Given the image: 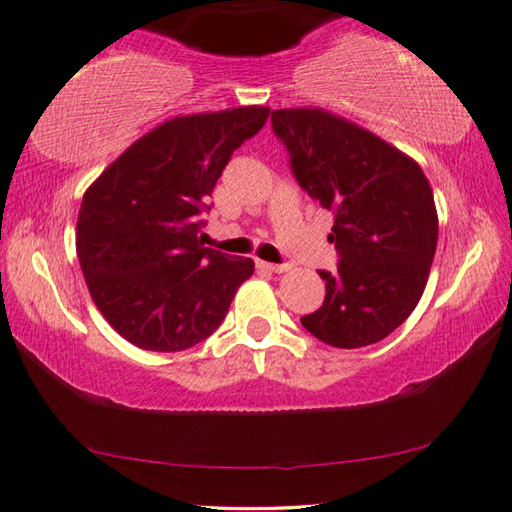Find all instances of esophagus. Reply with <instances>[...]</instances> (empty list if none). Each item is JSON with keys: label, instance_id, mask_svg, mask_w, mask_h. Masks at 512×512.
I'll list each match as a JSON object with an SVG mask.
<instances>
[{"label": "esophagus", "instance_id": "obj_1", "mask_svg": "<svg viewBox=\"0 0 512 512\" xmlns=\"http://www.w3.org/2000/svg\"><path fill=\"white\" fill-rule=\"evenodd\" d=\"M256 265L261 267V270H265V272H277V274H281V272H286V270H288V265H286V263H265V261H258Z\"/></svg>", "mask_w": 512, "mask_h": 512}]
</instances>
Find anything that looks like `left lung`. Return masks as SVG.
<instances>
[{"label":"left lung","mask_w":512,"mask_h":512,"mask_svg":"<svg viewBox=\"0 0 512 512\" xmlns=\"http://www.w3.org/2000/svg\"><path fill=\"white\" fill-rule=\"evenodd\" d=\"M297 185L332 210L338 265L318 270L325 302L302 316L318 341L361 348L389 336L419 304L437 249L428 178L398 148L322 109H277Z\"/></svg>","instance_id":"1"}]
</instances>
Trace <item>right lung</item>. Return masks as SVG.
I'll return each instance as SVG.
<instances>
[{"instance_id":"right-lung-1","label":"right lung","mask_w":512,"mask_h":512,"mask_svg":"<svg viewBox=\"0 0 512 512\" xmlns=\"http://www.w3.org/2000/svg\"><path fill=\"white\" fill-rule=\"evenodd\" d=\"M267 107L178 116L135 141L86 190L77 256L93 302L125 341L178 352L206 341L254 274L251 258L203 247L210 194Z\"/></svg>"}]
</instances>
